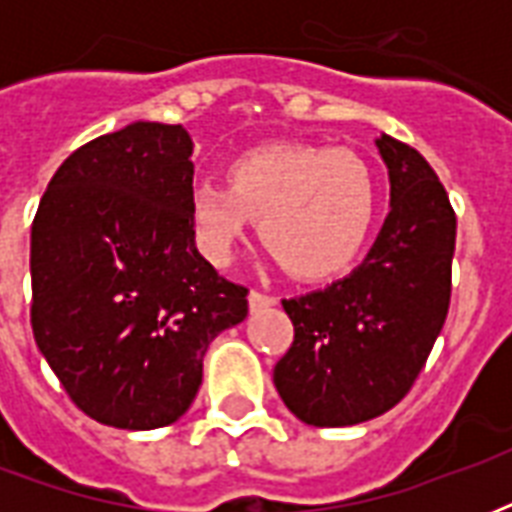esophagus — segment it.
Here are the masks:
<instances>
[{"instance_id": "esophagus-1", "label": "esophagus", "mask_w": 512, "mask_h": 512, "mask_svg": "<svg viewBox=\"0 0 512 512\" xmlns=\"http://www.w3.org/2000/svg\"><path fill=\"white\" fill-rule=\"evenodd\" d=\"M276 303H279V300L273 295H265V292H257V289L249 292V308H252V311H263V308H271V305Z\"/></svg>"}]
</instances>
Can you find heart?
Instances as JSON below:
<instances>
[{"label":"heart","instance_id":"obj_1","mask_svg":"<svg viewBox=\"0 0 512 512\" xmlns=\"http://www.w3.org/2000/svg\"><path fill=\"white\" fill-rule=\"evenodd\" d=\"M196 244L215 265H228L263 220L265 247L300 279L345 271L372 236L377 183L353 151L311 143L252 148L228 167V185H193Z\"/></svg>","mask_w":512,"mask_h":512}]
</instances>
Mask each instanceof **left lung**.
<instances>
[{
	"label": "left lung",
	"instance_id": "1",
	"mask_svg": "<svg viewBox=\"0 0 512 512\" xmlns=\"http://www.w3.org/2000/svg\"><path fill=\"white\" fill-rule=\"evenodd\" d=\"M390 212L345 279L284 300L295 340L273 385L297 420L345 428L401 401L441 335L452 297L457 217L422 154L382 135Z\"/></svg>",
	"mask_w": 512,
	"mask_h": 512
}]
</instances>
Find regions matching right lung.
<instances>
[{
  "label": "right lung",
  "instance_id": "1",
  "mask_svg": "<svg viewBox=\"0 0 512 512\" xmlns=\"http://www.w3.org/2000/svg\"><path fill=\"white\" fill-rule=\"evenodd\" d=\"M183 124L132 122L76 148L31 225L34 340L87 417L122 430L180 420L209 342L247 319V287L199 255Z\"/></svg>",
  "mask_w": 512,
  "mask_h": 512
}]
</instances>
